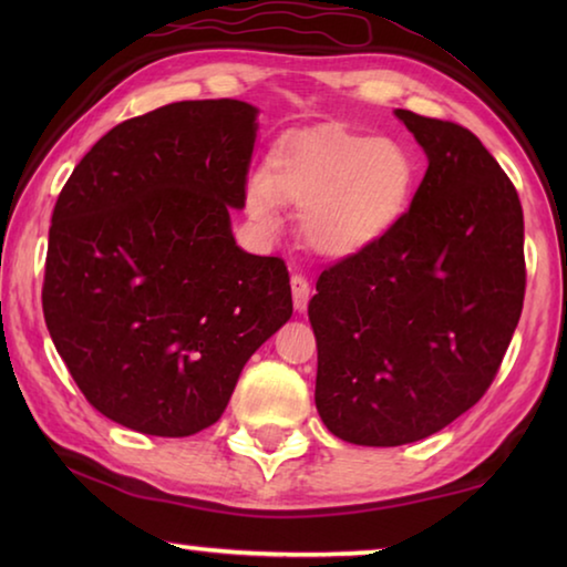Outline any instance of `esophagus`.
<instances>
[{"instance_id": "esophagus-1", "label": "esophagus", "mask_w": 567, "mask_h": 567, "mask_svg": "<svg viewBox=\"0 0 567 567\" xmlns=\"http://www.w3.org/2000/svg\"><path fill=\"white\" fill-rule=\"evenodd\" d=\"M292 302H295V310L297 312H305L307 310V302H310V282L305 280L302 275H292Z\"/></svg>"}]
</instances>
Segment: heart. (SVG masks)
Listing matches in <instances>:
<instances>
[{
    "instance_id": "b5f03b06",
    "label": "heart",
    "mask_w": 567,
    "mask_h": 567,
    "mask_svg": "<svg viewBox=\"0 0 567 567\" xmlns=\"http://www.w3.org/2000/svg\"><path fill=\"white\" fill-rule=\"evenodd\" d=\"M417 167L395 140L340 124L285 132L265 172L247 179V213L267 233L280 225V203L300 213L312 252L348 260L382 243L412 205Z\"/></svg>"
}]
</instances>
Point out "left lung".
Masks as SVG:
<instances>
[{
    "label": "left lung",
    "instance_id": "obj_1",
    "mask_svg": "<svg viewBox=\"0 0 567 567\" xmlns=\"http://www.w3.org/2000/svg\"><path fill=\"white\" fill-rule=\"evenodd\" d=\"M427 155L402 223L310 300L315 405L344 443L430 437L485 395L523 312V207L473 132L395 110Z\"/></svg>",
    "mask_w": 567,
    "mask_h": 567
}]
</instances>
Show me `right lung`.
<instances>
[{"mask_svg":"<svg viewBox=\"0 0 567 567\" xmlns=\"http://www.w3.org/2000/svg\"><path fill=\"white\" fill-rule=\"evenodd\" d=\"M257 107L165 104L117 124L56 199L42 310L76 388L134 433L223 415L245 362L290 320L280 257L237 247Z\"/></svg>","mask_w":567,"mask_h":567,"instance_id":"add662e5","label":"right lung"}]
</instances>
